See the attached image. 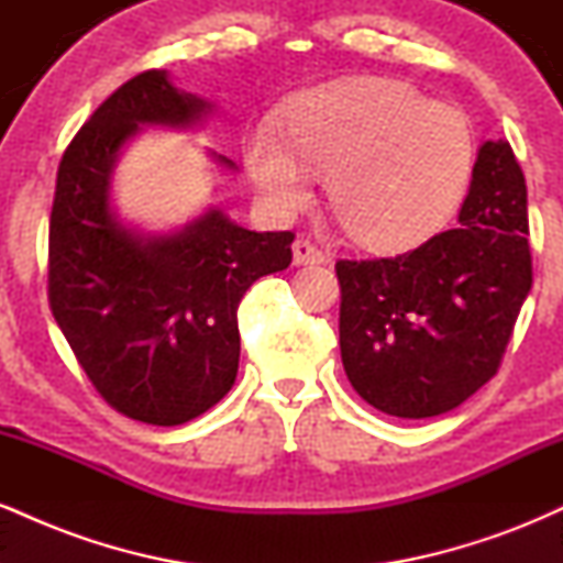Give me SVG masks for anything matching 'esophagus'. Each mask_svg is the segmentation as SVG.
I'll return each instance as SVG.
<instances>
[{
    "mask_svg": "<svg viewBox=\"0 0 563 563\" xmlns=\"http://www.w3.org/2000/svg\"><path fill=\"white\" fill-rule=\"evenodd\" d=\"M325 254L309 238H296L294 241V264H322Z\"/></svg>",
    "mask_w": 563,
    "mask_h": 563,
    "instance_id": "1",
    "label": "esophagus"
}]
</instances>
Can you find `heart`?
Returning a JSON list of instances; mask_svg holds the SVG:
<instances>
[{
  "instance_id": "b5f03b06",
  "label": "heart",
  "mask_w": 563,
  "mask_h": 563,
  "mask_svg": "<svg viewBox=\"0 0 563 563\" xmlns=\"http://www.w3.org/2000/svg\"><path fill=\"white\" fill-rule=\"evenodd\" d=\"M471 161L466 115L378 79L314 89L290 111V134L262 121L245 142V166L269 209L299 211L328 174L341 228L380 249L434 230L466 190Z\"/></svg>"
}]
</instances>
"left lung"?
Wrapping results in <instances>:
<instances>
[{"instance_id":"8db88e82","label":"left lung","mask_w":563,"mask_h":563,"mask_svg":"<svg viewBox=\"0 0 563 563\" xmlns=\"http://www.w3.org/2000/svg\"><path fill=\"white\" fill-rule=\"evenodd\" d=\"M457 219L407 254L335 262L341 363L389 416H442L482 389L532 288L527 183L506 140L479 147Z\"/></svg>"}]
</instances>
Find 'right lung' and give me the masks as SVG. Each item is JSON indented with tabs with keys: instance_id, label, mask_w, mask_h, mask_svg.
Returning a JSON list of instances; mask_svg holds the SVG:
<instances>
[{
	"instance_id": "add662e5",
	"label": "right lung",
	"mask_w": 563,
	"mask_h": 563,
	"mask_svg": "<svg viewBox=\"0 0 563 563\" xmlns=\"http://www.w3.org/2000/svg\"><path fill=\"white\" fill-rule=\"evenodd\" d=\"M206 111L166 70H142L89 115L57 166L49 309L97 394L153 426L192 421L232 389L238 303L294 256V232L243 230L217 209L164 238L113 219L108 187L121 145L142 124L190 126Z\"/></svg>"
}]
</instances>
